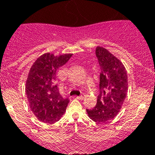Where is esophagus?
I'll return each instance as SVG.
<instances>
[{"instance_id": "1", "label": "esophagus", "mask_w": 155, "mask_h": 155, "mask_svg": "<svg viewBox=\"0 0 155 155\" xmlns=\"http://www.w3.org/2000/svg\"><path fill=\"white\" fill-rule=\"evenodd\" d=\"M77 98H78L79 100H83L84 98V94H81L80 96H78L77 97Z\"/></svg>"}]
</instances>
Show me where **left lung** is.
I'll list each match as a JSON object with an SVG mask.
<instances>
[{
    "mask_svg": "<svg viewBox=\"0 0 155 155\" xmlns=\"http://www.w3.org/2000/svg\"><path fill=\"white\" fill-rule=\"evenodd\" d=\"M95 54L101 68L99 94L95 107L86 110L93 121L106 123L121 109L128 87L127 73L120 60L105 48L98 46Z\"/></svg>",
    "mask_w": 155,
    "mask_h": 155,
    "instance_id": "8db88e82",
    "label": "left lung"
}]
</instances>
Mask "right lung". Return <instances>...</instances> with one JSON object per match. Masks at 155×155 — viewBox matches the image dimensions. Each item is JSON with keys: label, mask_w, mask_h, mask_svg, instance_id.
<instances>
[{"label": "right lung", "mask_w": 155, "mask_h": 155, "mask_svg": "<svg viewBox=\"0 0 155 155\" xmlns=\"http://www.w3.org/2000/svg\"><path fill=\"white\" fill-rule=\"evenodd\" d=\"M72 54L55 57L45 53L31 66L26 81L25 92L30 108L38 120L46 124L58 121L65 113L69 103L64 98L57 84V71L64 66Z\"/></svg>", "instance_id": "obj_1"}]
</instances>
